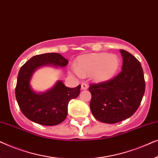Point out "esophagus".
Instances as JSON below:
<instances>
[{"instance_id":"obj_1","label":"esophagus","mask_w":158,"mask_h":158,"mask_svg":"<svg viewBox=\"0 0 158 158\" xmlns=\"http://www.w3.org/2000/svg\"><path fill=\"white\" fill-rule=\"evenodd\" d=\"M88 85L86 83H82L81 84V89L82 90H86L88 88Z\"/></svg>"}]
</instances>
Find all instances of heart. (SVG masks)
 <instances>
[{
    "mask_svg": "<svg viewBox=\"0 0 158 158\" xmlns=\"http://www.w3.org/2000/svg\"><path fill=\"white\" fill-rule=\"evenodd\" d=\"M119 67L120 60L116 55L96 53L79 57L73 70L78 77L90 74L94 81L105 82L116 74Z\"/></svg>",
    "mask_w": 158,
    "mask_h": 158,
    "instance_id": "1",
    "label": "heart"
}]
</instances>
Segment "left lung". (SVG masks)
I'll list each match as a JSON object with an SVG mask.
<instances>
[{
    "mask_svg": "<svg viewBox=\"0 0 158 158\" xmlns=\"http://www.w3.org/2000/svg\"><path fill=\"white\" fill-rule=\"evenodd\" d=\"M122 72L109 81L90 84V108L99 122L115 124L129 118L139 108L145 90L143 70L137 58L121 49Z\"/></svg>",
    "mask_w": 158,
    "mask_h": 158,
    "instance_id": "obj_1",
    "label": "left lung"
}]
</instances>
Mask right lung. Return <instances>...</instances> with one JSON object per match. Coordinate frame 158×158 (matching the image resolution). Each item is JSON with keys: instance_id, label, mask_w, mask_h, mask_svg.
<instances>
[{"instance_id": "add662e5", "label": "right lung", "mask_w": 158, "mask_h": 158, "mask_svg": "<svg viewBox=\"0 0 158 158\" xmlns=\"http://www.w3.org/2000/svg\"><path fill=\"white\" fill-rule=\"evenodd\" d=\"M68 63V60L60 54L45 53L34 56L21 67L15 93L21 112L29 120L44 126H54L65 119L69 101L79 96L81 85L68 88L60 81L48 91L37 94L31 89L30 80L40 67L53 64L63 68Z\"/></svg>"}]
</instances>
